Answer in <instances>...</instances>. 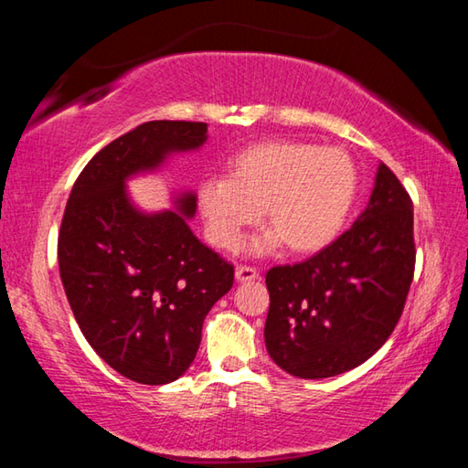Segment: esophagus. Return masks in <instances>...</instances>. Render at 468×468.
Returning a JSON list of instances; mask_svg holds the SVG:
<instances>
[{
    "mask_svg": "<svg viewBox=\"0 0 468 468\" xmlns=\"http://www.w3.org/2000/svg\"><path fill=\"white\" fill-rule=\"evenodd\" d=\"M235 279L239 282H250L258 279V271L251 266H237L235 268Z\"/></svg>",
    "mask_w": 468,
    "mask_h": 468,
    "instance_id": "1",
    "label": "esophagus"
}]
</instances>
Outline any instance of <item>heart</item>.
<instances>
[{
	"label": "heart",
	"instance_id": "1",
	"mask_svg": "<svg viewBox=\"0 0 468 468\" xmlns=\"http://www.w3.org/2000/svg\"><path fill=\"white\" fill-rule=\"evenodd\" d=\"M357 187V167L345 150L268 140L237 153L229 161V177L202 179L197 210L206 237L220 250H235L245 229L264 215L271 227L251 241L253 253L282 241L295 253H314L343 231Z\"/></svg>",
	"mask_w": 468,
	"mask_h": 468
}]
</instances>
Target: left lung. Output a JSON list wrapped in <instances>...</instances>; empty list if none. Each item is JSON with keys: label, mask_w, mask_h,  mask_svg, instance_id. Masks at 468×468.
<instances>
[{"label": "left lung", "mask_w": 468, "mask_h": 468, "mask_svg": "<svg viewBox=\"0 0 468 468\" xmlns=\"http://www.w3.org/2000/svg\"><path fill=\"white\" fill-rule=\"evenodd\" d=\"M413 202L379 163L367 208L310 260L266 272L264 340L281 369L332 378L367 361L400 320L415 272Z\"/></svg>", "instance_id": "left-lung-1"}]
</instances>
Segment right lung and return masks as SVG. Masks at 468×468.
<instances>
[{
    "label": "right lung",
    "mask_w": 468,
    "mask_h": 468,
    "mask_svg": "<svg viewBox=\"0 0 468 468\" xmlns=\"http://www.w3.org/2000/svg\"><path fill=\"white\" fill-rule=\"evenodd\" d=\"M206 138L202 122L138 125L90 158L63 212L58 260L74 318L99 357L138 384L186 374L235 271L189 229L194 192L176 197L177 210L142 212L125 181Z\"/></svg>",
    "instance_id": "obj_1"
}]
</instances>
